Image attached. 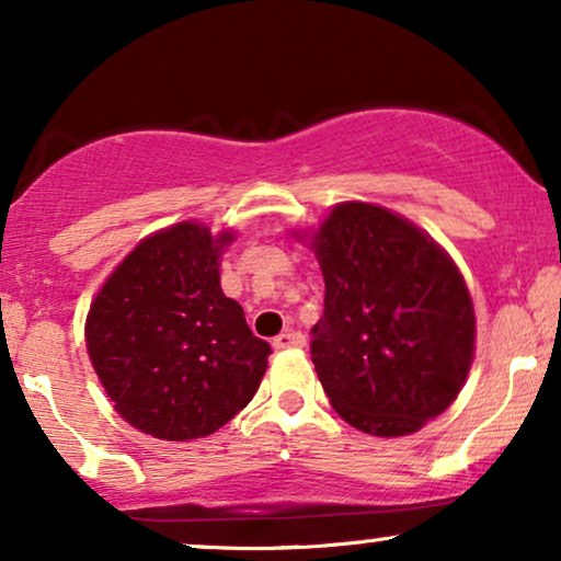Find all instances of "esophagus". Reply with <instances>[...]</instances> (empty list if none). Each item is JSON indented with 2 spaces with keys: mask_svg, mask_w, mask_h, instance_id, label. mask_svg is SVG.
<instances>
[{
  "mask_svg": "<svg viewBox=\"0 0 561 561\" xmlns=\"http://www.w3.org/2000/svg\"><path fill=\"white\" fill-rule=\"evenodd\" d=\"M305 335L299 330H284L277 337H274V348L287 351V348H302Z\"/></svg>",
  "mask_w": 561,
  "mask_h": 561,
  "instance_id": "1",
  "label": "esophagus"
}]
</instances>
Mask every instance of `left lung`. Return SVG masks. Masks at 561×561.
<instances>
[{
  "mask_svg": "<svg viewBox=\"0 0 561 561\" xmlns=\"http://www.w3.org/2000/svg\"><path fill=\"white\" fill-rule=\"evenodd\" d=\"M325 310L312 363L330 404L376 437L422 430L453 404L476 351V312L453 259L407 218L341 203L312 233Z\"/></svg>",
  "mask_w": 561,
  "mask_h": 561,
  "instance_id": "obj_1",
  "label": "left lung"
}]
</instances>
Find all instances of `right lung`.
<instances>
[{"label":"right lung","mask_w":561,"mask_h":561,"mask_svg":"<svg viewBox=\"0 0 561 561\" xmlns=\"http://www.w3.org/2000/svg\"><path fill=\"white\" fill-rule=\"evenodd\" d=\"M213 236L183 220L147 236L99 289L85 348L114 409L157 439L213 435L254 399L272 345L220 289Z\"/></svg>","instance_id":"right-lung-1"}]
</instances>
